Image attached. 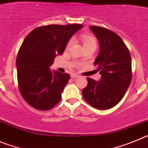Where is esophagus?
Segmentation results:
<instances>
[{
  "label": "esophagus",
  "instance_id": "1",
  "mask_svg": "<svg viewBox=\"0 0 148 148\" xmlns=\"http://www.w3.org/2000/svg\"><path fill=\"white\" fill-rule=\"evenodd\" d=\"M71 77L72 79H75V78H77V77H79V75L77 74H72L71 75Z\"/></svg>",
  "mask_w": 148,
  "mask_h": 148
}]
</instances>
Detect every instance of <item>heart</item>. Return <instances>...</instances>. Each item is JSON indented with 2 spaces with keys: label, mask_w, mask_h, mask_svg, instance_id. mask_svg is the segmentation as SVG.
<instances>
[{
  "label": "heart",
  "mask_w": 148,
  "mask_h": 148,
  "mask_svg": "<svg viewBox=\"0 0 148 148\" xmlns=\"http://www.w3.org/2000/svg\"><path fill=\"white\" fill-rule=\"evenodd\" d=\"M82 40L83 42L84 46H93L97 47V40L93 36L90 35V34H82ZM73 40H74L71 38L69 40L67 43V48L69 46H71V45L73 43Z\"/></svg>",
  "instance_id": "b5f03b06"
}]
</instances>
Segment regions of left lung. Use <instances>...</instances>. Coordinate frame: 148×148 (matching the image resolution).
I'll use <instances>...</instances> for the list:
<instances>
[{"label": "left lung", "mask_w": 148, "mask_h": 148, "mask_svg": "<svg viewBox=\"0 0 148 148\" xmlns=\"http://www.w3.org/2000/svg\"><path fill=\"white\" fill-rule=\"evenodd\" d=\"M90 29L100 46L94 63L98 67L101 79L96 81L88 77L82 97L92 107L106 110L120 102L130 86L132 79L131 57L118 34L99 26H90Z\"/></svg>", "instance_id": "8db88e82"}]
</instances>
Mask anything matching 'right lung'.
Wrapping results in <instances>:
<instances>
[{"label":"right lung","instance_id":"right-lung-1","mask_svg":"<svg viewBox=\"0 0 148 148\" xmlns=\"http://www.w3.org/2000/svg\"><path fill=\"white\" fill-rule=\"evenodd\" d=\"M81 24L48 25L34 29L25 38L16 59L20 92L34 108L47 110L61 99V94L70 75L50 66L58 54H62Z\"/></svg>","mask_w":148,"mask_h":148}]
</instances>
